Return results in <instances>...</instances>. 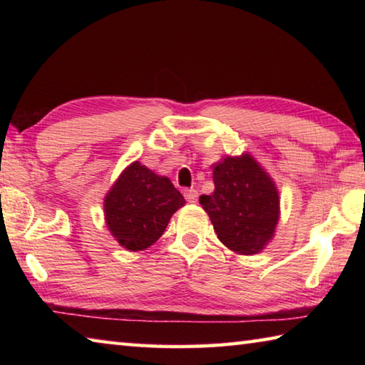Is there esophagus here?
Masks as SVG:
<instances>
[{
	"mask_svg": "<svg viewBox=\"0 0 365 365\" xmlns=\"http://www.w3.org/2000/svg\"><path fill=\"white\" fill-rule=\"evenodd\" d=\"M183 196H185V200H187L188 202H196L197 191L195 188H187V190L183 191Z\"/></svg>",
	"mask_w": 365,
	"mask_h": 365,
	"instance_id": "esophagus-1",
	"label": "esophagus"
}]
</instances>
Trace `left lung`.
<instances>
[{
    "label": "left lung",
    "mask_w": 365,
    "mask_h": 365,
    "mask_svg": "<svg viewBox=\"0 0 365 365\" xmlns=\"http://www.w3.org/2000/svg\"><path fill=\"white\" fill-rule=\"evenodd\" d=\"M214 193L200 205L217 238L238 255H256L274 237L280 201L272 178L250 154L214 164Z\"/></svg>",
    "instance_id": "left-lung-1"
}]
</instances>
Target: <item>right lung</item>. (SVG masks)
Here are the masks:
<instances>
[{
    "mask_svg": "<svg viewBox=\"0 0 365 365\" xmlns=\"http://www.w3.org/2000/svg\"><path fill=\"white\" fill-rule=\"evenodd\" d=\"M183 205V196L168 177L133 163L104 197V215L120 246L141 251L159 240L172 214Z\"/></svg>",
    "mask_w": 365,
    "mask_h": 365,
    "instance_id": "obj_1",
    "label": "right lung"
}]
</instances>
